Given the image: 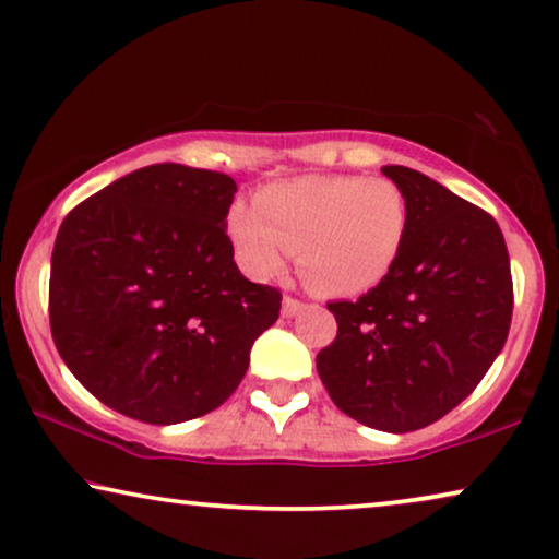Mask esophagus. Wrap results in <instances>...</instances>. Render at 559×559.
Masks as SVG:
<instances>
[{
  "mask_svg": "<svg viewBox=\"0 0 559 559\" xmlns=\"http://www.w3.org/2000/svg\"><path fill=\"white\" fill-rule=\"evenodd\" d=\"M304 301H298V298H294V296H283V304H281V313L286 319H290V317H296L298 311L304 309Z\"/></svg>",
  "mask_w": 559,
  "mask_h": 559,
  "instance_id": "obj_1",
  "label": "esophagus"
}]
</instances>
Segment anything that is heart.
<instances>
[{"label":"heart","instance_id":"obj_1","mask_svg":"<svg viewBox=\"0 0 559 559\" xmlns=\"http://www.w3.org/2000/svg\"><path fill=\"white\" fill-rule=\"evenodd\" d=\"M411 230V200L388 177L309 175L265 185L255 207L235 202L227 235L258 278L278 276L294 250L321 296H359L390 276Z\"/></svg>","mask_w":559,"mask_h":559}]
</instances>
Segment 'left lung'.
<instances>
[{
  "mask_svg": "<svg viewBox=\"0 0 559 559\" xmlns=\"http://www.w3.org/2000/svg\"><path fill=\"white\" fill-rule=\"evenodd\" d=\"M411 200L395 269L357 301H332L336 340L317 355L334 405L361 426L411 433L461 405L512 326L504 235L489 212L407 167H382Z\"/></svg>",
  "mask_w": 559,
  "mask_h": 559,
  "instance_id": "obj_1",
  "label": "left lung"
}]
</instances>
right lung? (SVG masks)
<instances>
[{
  "mask_svg": "<svg viewBox=\"0 0 559 559\" xmlns=\"http://www.w3.org/2000/svg\"><path fill=\"white\" fill-rule=\"evenodd\" d=\"M238 185L152 164L75 204L52 248L50 332L91 395L171 426L215 411L276 324L281 290L250 283L225 230Z\"/></svg>",
  "mask_w": 559,
  "mask_h": 559,
  "instance_id": "1",
  "label": "right lung"
}]
</instances>
